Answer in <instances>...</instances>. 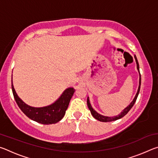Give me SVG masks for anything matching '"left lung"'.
<instances>
[{
	"label": "left lung",
	"mask_w": 158,
	"mask_h": 158,
	"mask_svg": "<svg viewBox=\"0 0 158 158\" xmlns=\"http://www.w3.org/2000/svg\"><path fill=\"white\" fill-rule=\"evenodd\" d=\"M135 60H136V63H137V69L139 70V63H138L137 58V57L135 56ZM139 76H140L139 77V89H138V90H137V94H136L135 98H134L133 101L130 103V105L129 106H127V107L125 108V109H123V111L121 112V114L118 115V116H116L108 117V116H102V115L99 114L98 113H97V112H96L94 110V109L92 108V106H91V105H90V104L89 98H88V99H87V105H88V106H89V109H90V113H91V114L93 115V116L94 117L95 119H97V120H98V121H102V122H111V121H116V120L121 118H123L124 116H125V115H126L128 113V111H129L130 109H132L133 105H135V102H136V100H137V98L138 97L139 93L140 86H141V74H140V72H139Z\"/></svg>",
	"instance_id": "obj_1"
}]
</instances>
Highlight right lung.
Instances as JSON below:
<instances>
[{
	"label": "right lung",
	"instance_id": "right-lung-1",
	"mask_svg": "<svg viewBox=\"0 0 158 158\" xmlns=\"http://www.w3.org/2000/svg\"><path fill=\"white\" fill-rule=\"evenodd\" d=\"M12 90L16 102L23 113L30 119L44 125L56 123L63 118L68 107L69 101L75 91L73 88H68L63 92L58 100L52 105L37 108L28 106L18 97L13 86L12 81Z\"/></svg>",
	"mask_w": 158,
	"mask_h": 158
}]
</instances>
